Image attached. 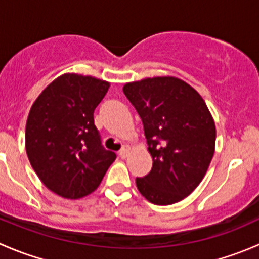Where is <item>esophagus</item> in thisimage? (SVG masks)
<instances>
[{
  "label": "esophagus",
  "mask_w": 259,
  "mask_h": 259,
  "mask_svg": "<svg viewBox=\"0 0 259 259\" xmlns=\"http://www.w3.org/2000/svg\"><path fill=\"white\" fill-rule=\"evenodd\" d=\"M130 154V148L127 145H125V146H122V149L121 150L119 151V155H120V158H122V159H125V158H127V155H129Z\"/></svg>",
  "instance_id": "1"
}]
</instances>
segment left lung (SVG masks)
<instances>
[{
  "label": "left lung",
  "instance_id": "obj_1",
  "mask_svg": "<svg viewBox=\"0 0 259 259\" xmlns=\"http://www.w3.org/2000/svg\"><path fill=\"white\" fill-rule=\"evenodd\" d=\"M125 96L142 117L153 168L137 178L140 194L156 205L187 198L200 184L215 150V124L194 88L174 76L126 82Z\"/></svg>",
  "mask_w": 259,
  "mask_h": 259
}]
</instances>
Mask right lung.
<instances>
[{"label": "right lung", "instance_id": "obj_1", "mask_svg": "<svg viewBox=\"0 0 259 259\" xmlns=\"http://www.w3.org/2000/svg\"><path fill=\"white\" fill-rule=\"evenodd\" d=\"M110 82L67 72L42 90L26 122L28 160L48 189L79 199L100 185L115 153L101 146L94 110Z\"/></svg>", "mask_w": 259, "mask_h": 259}]
</instances>
